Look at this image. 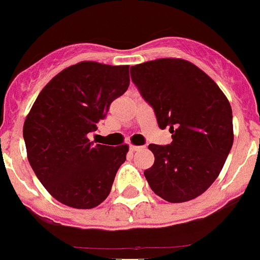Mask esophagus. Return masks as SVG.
Wrapping results in <instances>:
<instances>
[{"instance_id":"1","label":"esophagus","mask_w":260,"mask_h":260,"mask_svg":"<svg viewBox=\"0 0 260 260\" xmlns=\"http://www.w3.org/2000/svg\"><path fill=\"white\" fill-rule=\"evenodd\" d=\"M129 150L132 151V152H136V151L142 150V146H133V145H131L129 146Z\"/></svg>"}]
</instances>
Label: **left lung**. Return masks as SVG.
<instances>
[{"instance_id": "left-lung-1", "label": "left lung", "mask_w": 260, "mask_h": 260, "mask_svg": "<svg viewBox=\"0 0 260 260\" xmlns=\"http://www.w3.org/2000/svg\"><path fill=\"white\" fill-rule=\"evenodd\" d=\"M131 77L173 138L170 145H148L155 156L145 170L151 189L171 203L194 200L216 180L233 147L228 98L202 70L179 58L132 66Z\"/></svg>"}]
</instances>
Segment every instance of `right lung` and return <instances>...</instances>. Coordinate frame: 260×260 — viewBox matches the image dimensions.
Here are the masks:
<instances>
[{"instance_id":"right-lung-1","label":"right lung","mask_w":260,"mask_h":260,"mask_svg":"<svg viewBox=\"0 0 260 260\" xmlns=\"http://www.w3.org/2000/svg\"><path fill=\"white\" fill-rule=\"evenodd\" d=\"M129 86V66L80 62L63 70L40 91L24 123L27 160L57 201L81 210L109 196L128 146L95 145L110 104Z\"/></svg>"}]
</instances>
